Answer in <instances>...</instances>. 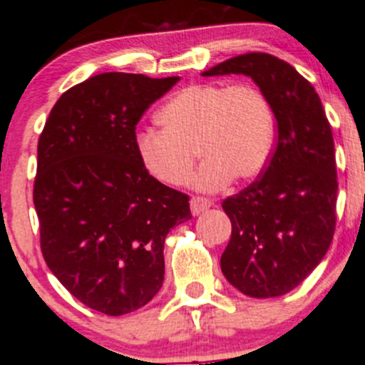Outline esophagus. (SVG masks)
<instances>
[{"instance_id":"obj_1","label":"esophagus","mask_w":365,"mask_h":365,"mask_svg":"<svg viewBox=\"0 0 365 365\" xmlns=\"http://www.w3.org/2000/svg\"><path fill=\"white\" fill-rule=\"evenodd\" d=\"M210 206H212V200H208V197L192 196V200H190V212H192L194 215H200L201 212L208 210Z\"/></svg>"}]
</instances>
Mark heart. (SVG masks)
<instances>
[{"instance_id": "obj_1", "label": "heart", "mask_w": 365, "mask_h": 365, "mask_svg": "<svg viewBox=\"0 0 365 365\" xmlns=\"http://www.w3.org/2000/svg\"><path fill=\"white\" fill-rule=\"evenodd\" d=\"M162 128H139L134 150L152 178L182 185L197 155L192 183L219 190L231 180L257 178L275 148L277 123L267 95L247 83L192 84L173 95L157 113Z\"/></svg>"}]
</instances>
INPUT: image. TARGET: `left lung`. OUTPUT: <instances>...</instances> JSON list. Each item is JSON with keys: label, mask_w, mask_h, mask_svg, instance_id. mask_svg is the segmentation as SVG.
Wrapping results in <instances>:
<instances>
[{"label": "left lung", "mask_w": 365, "mask_h": 365, "mask_svg": "<svg viewBox=\"0 0 365 365\" xmlns=\"http://www.w3.org/2000/svg\"><path fill=\"white\" fill-rule=\"evenodd\" d=\"M249 76L277 120L274 153L259 178L222 201L231 238L220 256L224 277L254 298L297 288L325 257L336 231L334 138L314 86L267 53L230 58L201 76Z\"/></svg>", "instance_id": "obj_1"}]
</instances>
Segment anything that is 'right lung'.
I'll return each instance as SVG.
<instances>
[{
    "label": "right lung",
    "mask_w": 365,
    "mask_h": 365,
    "mask_svg": "<svg viewBox=\"0 0 365 365\" xmlns=\"http://www.w3.org/2000/svg\"><path fill=\"white\" fill-rule=\"evenodd\" d=\"M180 77L106 72L65 91L36 150L40 249L58 281L109 316L138 311L164 281V240L189 196L145 171L135 125Z\"/></svg>",
    "instance_id": "add662e5"
}]
</instances>
